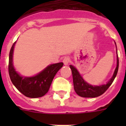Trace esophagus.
<instances>
[{
  "mask_svg": "<svg viewBox=\"0 0 126 126\" xmlns=\"http://www.w3.org/2000/svg\"><path fill=\"white\" fill-rule=\"evenodd\" d=\"M69 62H70V59L69 57H65L64 59H63V63H64V64L65 65H68Z\"/></svg>",
  "mask_w": 126,
  "mask_h": 126,
  "instance_id": "1",
  "label": "esophagus"
}]
</instances>
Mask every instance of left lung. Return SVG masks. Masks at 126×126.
<instances>
[{"instance_id":"obj_1","label":"left lung","mask_w":126,"mask_h":126,"mask_svg":"<svg viewBox=\"0 0 126 126\" xmlns=\"http://www.w3.org/2000/svg\"><path fill=\"white\" fill-rule=\"evenodd\" d=\"M115 46L116 43L115 42ZM116 53H117V66L114 71L113 76L110 79L106 84H102L100 86H93L88 83L84 80L83 77L81 76L79 71H78L75 67L70 65L72 74H73V84H74V89L76 93L79 96L84 98H95L100 96L103 93L105 92L110 87V86L113 83V80L116 77L119 69V58L117 55V49L116 46Z\"/></svg>"}]
</instances>
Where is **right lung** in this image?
Returning a JSON list of instances; mask_svg holds the SVG:
<instances>
[{
	"instance_id": "1",
	"label": "right lung",
	"mask_w": 126,
	"mask_h": 126,
	"mask_svg": "<svg viewBox=\"0 0 126 126\" xmlns=\"http://www.w3.org/2000/svg\"><path fill=\"white\" fill-rule=\"evenodd\" d=\"M16 42L11 48L9 59V74L13 84L24 96L39 98L44 96L49 90L53 79L64 64L59 62L50 64L33 76H22L16 71L13 65V53Z\"/></svg>"
}]
</instances>
